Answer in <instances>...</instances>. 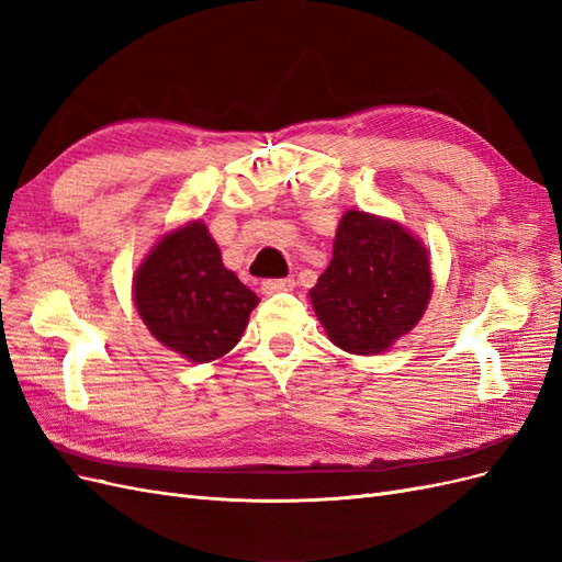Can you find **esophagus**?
Returning a JSON list of instances; mask_svg holds the SVG:
<instances>
[{
  "label": "esophagus",
  "instance_id": "1",
  "mask_svg": "<svg viewBox=\"0 0 562 562\" xmlns=\"http://www.w3.org/2000/svg\"><path fill=\"white\" fill-rule=\"evenodd\" d=\"M293 285H295L293 279H267V281H262V293L274 295V293H283V291H293Z\"/></svg>",
  "mask_w": 562,
  "mask_h": 562
}]
</instances>
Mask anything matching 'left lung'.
<instances>
[{"mask_svg":"<svg viewBox=\"0 0 562 562\" xmlns=\"http://www.w3.org/2000/svg\"><path fill=\"white\" fill-rule=\"evenodd\" d=\"M431 288L429 252L419 239L396 220L347 211L333 260L310 297L333 345L372 356L417 326Z\"/></svg>","mask_w":562,"mask_h":562,"instance_id":"8db88e82","label":"left lung"}]
</instances>
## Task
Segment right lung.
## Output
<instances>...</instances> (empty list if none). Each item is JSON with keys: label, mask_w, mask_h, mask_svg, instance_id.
<instances>
[{"label": "right lung", "mask_w": 562, "mask_h": 562, "mask_svg": "<svg viewBox=\"0 0 562 562\" xmlns=\"http://www.w3.org/2000/svg\"><path fill=\"white\" fill-rule=\"evenodd\" d=\"M133 302L164 347L209 363L239 342L260 300L223 265L206 225L192 220L147 252L133 277Z\"/></svg>", "instance_id": "obj_1"}]
</instances>
